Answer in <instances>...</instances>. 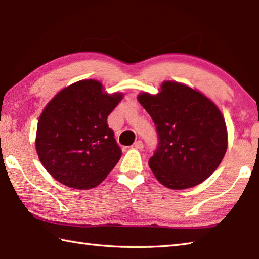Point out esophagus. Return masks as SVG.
<instances>
[{"instance_id":"34e87169","label":"esophagus","mask_w":259,"mask_h":259,"mask_svg":"<svg viewBox=\"0 0 259 259\" xmlns=\"http://www.w3.org/2000/svg\"><path fill=\"white\" fill-rule=\"evenodd\" d=\"M134 147H135L136 149H143V148H144V144H143V141H141V140L136 141V143L134 144Z\"/></svg>"}]
</instances>
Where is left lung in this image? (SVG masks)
I'll list each match as a JSON object with an SVG mask.
<instances>
[{
	"label": "left lung",
	"instance_id": "left-lung-1",
	"mask_svg": "<svg viewBox=\"0 0 259 259\" xmlns=\"http://www.w3.org/2000/svg\"><path fill=\"white\" fill-rule=\"evenodd\" d=\"M156 124L159 144L149 167L170 190L190 189L206 180L224 159L228 133L219 108L200 91L174 80L159 92L138 95Z\"/></svg>",
	"mask_w": 259,
	"mask_h": 259
}]
</instances>
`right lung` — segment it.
Returning <instances> with one entry per match:
<instances>
[{
	"mask_svg": "<svg viewBox=\"0 0 259 259\" xmlns=\"http://www.w3.org/2000/svg\"><path fill=\"white\" fill-rule=\"evenodd\" d=\"M123 93H106L95 79L78 80L56 94L39 116L35 150L46 170L72 189L90 190L121 157L108 116Z\"/></svg>",
	"mask_w": 259,
	"mask_h": 259,
	"instance_id": "right-lung-1",
	"label": "right lung"
}]
</instances>
